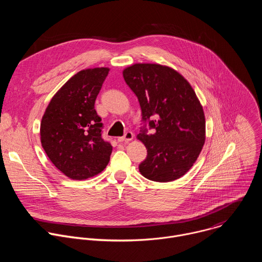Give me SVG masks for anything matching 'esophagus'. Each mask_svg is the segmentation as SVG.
Segmentation results:
<instances>
[{
	"mask_svg": "<svg viewBox=\"0 0 262 262\" xmlns=\"http://www.w3.org/2000/svg\"><path fill=\"white\" fill-rule=\"evenodd\" d=\"M134 138V134L132 132H127L124 134L123 137H119L118 138V142H121V143H127L129 141H132Z\"/></svg>",
	"mask_w": 262,
	"mask_h": 262,
	"instance_id": "34e87169",
	"label": "esophagus"
}]
</instances>
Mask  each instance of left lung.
<instances>
[{"instance_id":"8db88e82","label":"left lung","mask_w":262,"mask_h":262,"mask_svg":"<svg viewBox=\"0 0 262 262\" xmlns=\"http://www.w3.org/2000/svg\"><path fill=\"white\" fill-rule=\"evenodd\" d=\"M123 78L142 111L138 139L147 157L139 165L141 174L159 182L180 178L194 165L205 142V117L195 91L180 73L160 64H134L123 70Z\"/></svg>"}]
</instances>
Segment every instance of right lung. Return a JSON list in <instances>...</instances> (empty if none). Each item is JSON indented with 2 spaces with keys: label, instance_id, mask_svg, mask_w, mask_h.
<instances>
[{
  "label": "right lung",
  "instance_id": "obj_1",
  "mask_svg": "<svg viewBox=\"0 0 262 262\" xmlns=\"http://www.w3.org/2000/svg\"><path fill=\"white\" fill-rule=\"evenodd\" d=\"M106 67L79 71L54 95L40 124L41 145L51 162L71 179L83 180L108 164L112 145L102 139L95 99L107 76Z\"/></svg>",
  "mask_w": 262,
  "mask_h": 262
}]
</instances>
